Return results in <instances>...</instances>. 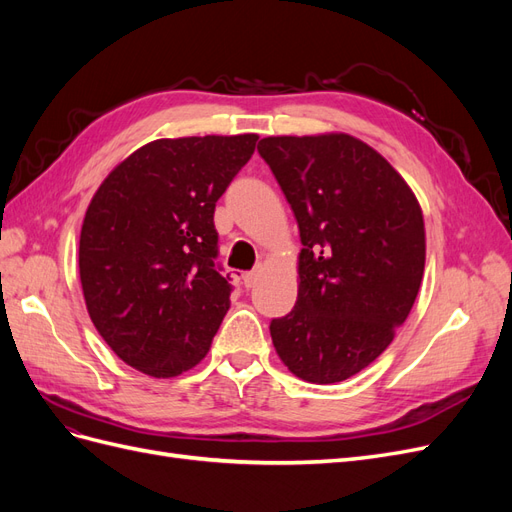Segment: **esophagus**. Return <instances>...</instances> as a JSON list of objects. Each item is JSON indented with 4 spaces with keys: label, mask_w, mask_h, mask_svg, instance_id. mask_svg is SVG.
I'll use <instances>...</instances> for the list:
<instances>
[{
    "label": "esophagus",
    "mask_w": 512,
    "mask_h": 512,
    "mask_svg": "<svg viewBox=\"0 0 512 512\" xmlns=\"http://www.w3.org/2000/svg\"><path fill=\"white\" fill-rule=\"evenodd\" d=\"M256 280H258V273H256V271L243 273V286H245V288H254V286H256Z\"/></svg>",
    "instance_id": "esophagus-1"
}]
</instances>
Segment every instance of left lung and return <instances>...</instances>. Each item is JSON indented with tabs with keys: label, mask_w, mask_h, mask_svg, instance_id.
<instances>
[{
	"label": "left lung",
	"mask_w": 512,
	"mask_h": 512,
	"mask_svg": "<svg viewBox=\"0 0 512 512\" xmlns=\"http://www.w3.org/2000/svg\"><path fill=\"white\" fill-rule=\"evenodd\" d=\"M258 153L297 218L299 294L271 320L294 376L333 384L374 363L406 322L425 271L423 211L376 149L344 132L267 136Z\"/></svg>",
	"instance_id": "1"
}]
</instances>
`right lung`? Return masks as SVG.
Masks as SVG:
<instances>
[{"instance_id":"obj_1","label":"right lung","mask_w":512,"mask_h":512,"mask_svg":"<svg viewBox=\"0 0 512 512\" xmlns=\"http://www.w3.org/2000/svg\"><path fill=\"white\" fill-rule=\"evenodd\" d=\"M256 141L160 138L115 166L91 198L79 241L87 312L119 359L147 376L198 365L228 312L213 213Z\"/></svg>"}]
</instances>
